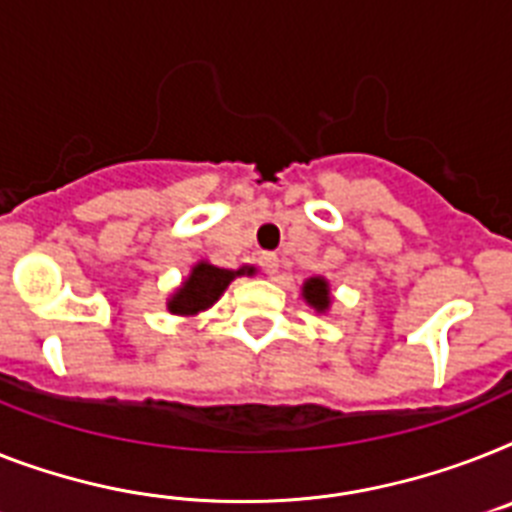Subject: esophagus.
Instances as JSON below:
<instances>
[{"instance_id": "1", "label": "esophagus", "mask_w": 512, "mask_h": 512, "mask_svg": "<svg viewBox=\"0 0 512 512\" xmlns=\"http://www.w3.org/2000/svg\"><path fill=\"white\" fill-rule=\"evenodd\" d=\"M259 264L269 277H274V274L280 272V259H277V253H261Z\"/></svg>"}]
</instances>
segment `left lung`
Listing matches in <instances>:
<instances>
[{
	"label": "left lung",
	"mask_w": 512,
	"mask_h": 512,
	"mask_svg": "<svg viewBox=\"0 0 512 512\" xmlns=\"http://www.w3.org/2000/svg\"><path fill=\"white\" fill-rule=\"evenodd\" d=\"M301 295L316 314H327L329 306H332V287L324 277H308L301 287Z\"/></svg>",
	"instance_id": "8db88e82"
}]
</instances>
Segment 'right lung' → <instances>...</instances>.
Here are the masks:
<instances>
[{"mask_svg":"<svg viewBox=\"0 0 512 512\" xmlns=\"http://www.w3.org/2000/svg\"><path fill=\"white\" fill-rule=\"evenodd\" d=\"M256 266H240V269H219L209 259H201L190 266V274L172 290L167 298V311L175 316H198L209 311L214 303L225 295L235 277H253Z\"/></svg>","mask_w":512,"mask_h":512,"instance_id":"1","label":"right lung"}]
</instances>
